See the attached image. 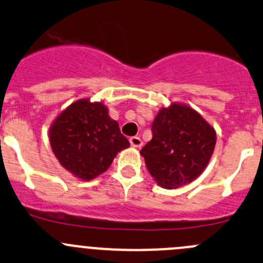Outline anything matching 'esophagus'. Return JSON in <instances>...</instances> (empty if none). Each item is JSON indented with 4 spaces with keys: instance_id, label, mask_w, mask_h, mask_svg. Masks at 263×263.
<instances>
[{
    "instance_id": "1",
    "label": "esophagus",
    "mask_w": 263,
    "mask_h": 263,
    "mask_svg": "<svg viewBox=\"0 0 263 263\" xmlns=\"http://www.w3.org/2000/svg\"><path fill=\"white\" fill-rule=\"evenodd\" d=\"M129 144H131V146H134V147H141L142 146L141 139L137 136L129 137Z\"/></svg>"
}]
</instances>
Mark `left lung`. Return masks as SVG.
<instances>
[{
  "mask_svg": "<svg viewBox=\"0 0 263 263\" xmlns=\"http://www.w3.org/2000/svg\"><path fill=\"white\" fill-rule=\"evenodd\" d=\"M152 132L140 154L158 185L177 189L202 175L215 150L216 131L198 111L172 103L160 109Z\"/></svg>",
  "mask_w": 263,
  "mask_h": 263,
  "instance_id": "left-lung-1",
  "label": "left lung"
}]
</instances>
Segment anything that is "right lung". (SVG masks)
Masks as SVG:
<instances>
[{
	"mask_svg": "<svg viewBox=\"0 0 263 263\" xmlns=\"http://www.w3.org/2000/svg\"><path fill=\"white\" fill-rule=\"evenodd\" d=\"M50 145L65 170L90 181L105 172L129 142L103 103L81 99L56 117L50 127Z\"/></svg>",
	"mask_w": 263,
	"mask_h": 263,
	"instance_id": "obj_1",
	"label": "right lung"
}]
</instances>
